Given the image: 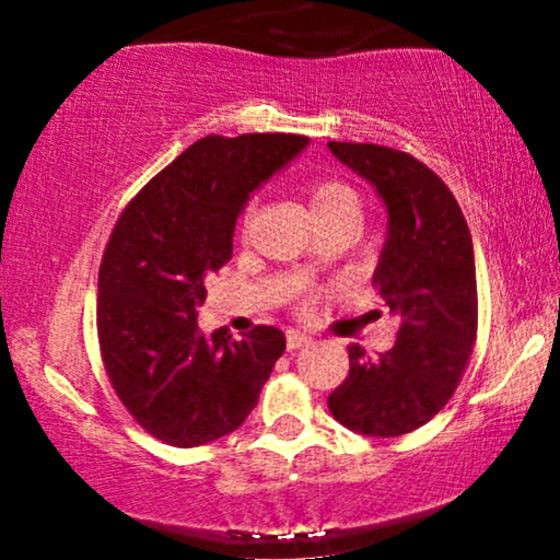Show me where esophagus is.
<instances>
[{"instance_id": "1", "label": "esophagus", "mask_w": 560, "mask_h": 560, "mask_svg": "<svg viewBox=\"0 0 560 560\" xmlns=\"http://www.w3.org/2000/svg\"><path fill=\"white\" fill-rule=\"evenodd\" d=\"M307 345H311V337H307V334L287 331V347H289V350H300V347H307Z\"/></svg>"}]
</instances>
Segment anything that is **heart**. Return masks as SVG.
Masks as SVG:
<instances>
[{
	"label": "heart",
	"instance_id": "b5f03b06",
	"mask_svg": "<svg viewBox=\"0 0 560 560\" xmlns=\"http://www.w3.org/2000/svg\"><path fill=\"white\" fill-rule=\"evenodd\" d=\"M307 208H311L318 226H324V223L334 221V218L358 215V199L350 186L339 182H313L307 186ZM313 262L316 260L311 258L307 266H313Z\"/></svg>",
	"mask_w": 560,
	"mask_h": 560
}]
</instances>
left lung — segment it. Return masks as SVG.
<instances>
[{"mask_svg":"<svg viewBox=\"0 0 560 560\" xmlns=\"http://www.w3.org/2000/svg\"><path fill=\"white\" fill-rule=\"evenodd\" d=\"M331 155L376 189L387 240L374 284L397 318L392 350L350 347V374L329 410L358 434L400 436L434 419L458 387L477 339V266L460 205L408 152L329 141Z\"/></svg>","mask_w":560,"mask_h":560,"instance_id":"obj_1","label":"left lung"}]
</instances>
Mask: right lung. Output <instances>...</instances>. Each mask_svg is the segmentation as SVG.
<instances>
[{
  "mask_svg": "<svg viewBox=\"0 0 560 560\" xmlns=\"http://www.w3.org/2000/svg\"><path fill=\"white\" fill-rule=\"evenodd\" d=\"M307 147L298 133L205 137L115 223L100 266L96 331L113 389L158 440L197 447L240 429L284 352V331L202 334L205 279L231 258L236 218Z\"/></svg>",
  "mask_w": 560,
  "mask_h": 560,
  "instance_id": "add662e5",
  "label": "right lung"
}]
</instances>
